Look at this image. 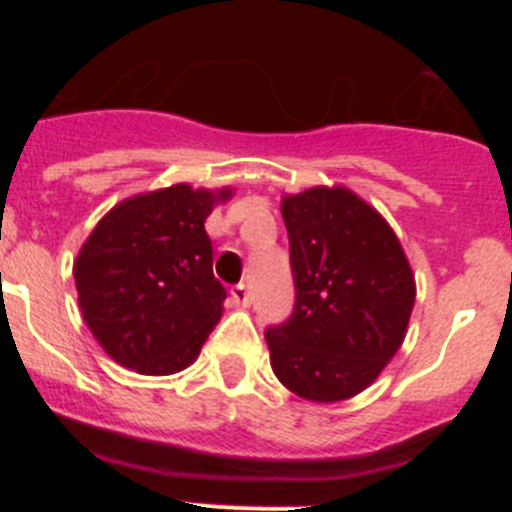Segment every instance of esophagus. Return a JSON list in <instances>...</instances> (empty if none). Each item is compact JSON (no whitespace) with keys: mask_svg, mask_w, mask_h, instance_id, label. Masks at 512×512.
Returning a JSON list of instances; mask_svg holds the SVG:
<instances>
[{"mask_svg":"<svg viewBox=\"0 0 512 512\" xmlns=\"http://www.w3.org/2000/svg\"><path fill=\"white\" fill-rule=\"evenodd\" d=\"M230 300H233L235 307H248V305H251V295H248L246 284H235V287L230 289Z\"/></svg>","mask_w":512,"mask_h":512,"instance_id":"34e87169","label":"esophagus"}]
</instances>
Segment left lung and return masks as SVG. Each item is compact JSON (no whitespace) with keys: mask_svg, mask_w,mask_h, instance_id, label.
Wrapping results in <instances>:
<instances>
[{"mask_svg":"<svg viewBox=\"0 0 512 512\" xmlns=\"http://www.w3.org/2000/svg\"><path fill=\"white\" fill-rule=\"evenodd\" d=\"M295 312L266 330L271 369L310 402L364 392L400 351L415 274L390 223L346 187L284 194Z\"/></svg>","mask_w":512,"mask_h":512,"instance_id":"obj_1","label":"left lung"}]
</instances>
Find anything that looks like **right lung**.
<instances>
[{"instance_id":"1","label":"right lung","mask_w":512,"mask_h":512,"mask_svg":"<svg viewBox=\"0 0 512 512\" xmlns=\"http://www.w3.org/2000/svg\"><path fill=\"white\" fill-rule=\"evenodd\" d=\"M233 189L171 184L112 207L74 261L84 323L112 361L166 377L187 369L223 315L205 220Z\"/></svg>"}]
</instances>
